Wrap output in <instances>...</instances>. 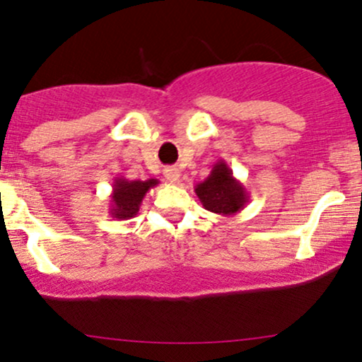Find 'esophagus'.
Returning a JSON list of instances; mask_svg holds the SVG:
<instances>
[{
	"label": "esophagus",
	"mask_w": 362,
	"mask_h": 362,
	"mask_svg": "<svg viewBox=\"0 0 362 362\" xmlns=\"http://www.w3.org/2000/svg\"><path fill=\"white\" fill-rule=\"evenodd\" d=\"M163 175L167 177L168 182L175 184V182H178V178H180V172H178V168H165Z\"/></svg>",
	"instance_id": "obj_1"
}]
</instances>
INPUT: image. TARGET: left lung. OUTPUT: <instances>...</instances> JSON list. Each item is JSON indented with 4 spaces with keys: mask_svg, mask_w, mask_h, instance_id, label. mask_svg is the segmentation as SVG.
I'll return each instance as SVG.
<instances>
[{
    "mask_svg": "<svg viewBox=\"0 0 362 362\" xmlns=\"http://www.w3.org/2000/svg\"><path fill=\"white\" fill-rule=\"evenodd\" d=\"M194 190L204 209L221 216L240 213L250 197L242 182L233 177V170L223 160L214 163L206 180L195 185Z\"/></svg>",
    "mask_w": 362,
    "mask_h": 362,
    "instance_id": "8db88e82",
    "label": "left lung"
}]
</instances>
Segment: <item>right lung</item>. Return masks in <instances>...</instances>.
<instances>
[{
    "instance_id": "add662e5",
    "label": "right lung",
    "mask_w": 362,
    "mask_h": 362,
    "mask_svg": "<svg viewBox=\"0 0 362 362\" xmlns=\"http://www.w3.org/2000/svg\"><path fill=\"white\" fill-rule=\"evenodd\" d=\"M160 180L148 178V180H127L124 177L115 178L110 194V209L109 214L114 219L124 221V219L134 218L139 213V206L144 195L149 189L156 187Z\"/></svg>"
}]
</instances>
